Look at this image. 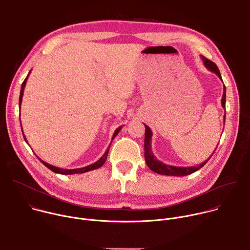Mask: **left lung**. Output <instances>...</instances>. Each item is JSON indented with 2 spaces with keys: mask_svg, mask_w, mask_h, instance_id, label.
I'll list each match as a JSON object with an SVG mask.
<instances>
[{
  "mask_svg": "<svg viewBox=\"0 0 250 250\" xmlns=\"http://www.w3.org/2000/svg\"><path fill=\"white\" fill-rule=\"evenodd\" d=\"M202 61L205 65V67L207 69H208L211 72L216 73L218 75V77L223 81L222 79V75L220 73V70L218 68V66L213 63L212 61L207 59L205 56L201 55ZM222 105L223 108L226 109V86L224 85V92H223V97H222ZM226 121V114L224 116V122ZM146 126V134H145V158H146V162L147 164V166L149 167V169H151L153 172L157 173V174H161V175H167V176H186V175H190L196 171H198L199 169H201L208 160L209 158L212 156V154L215 153L213 151L211 153V155L203 163L197 165V166H190V167H176V166H172V165H167L161 161H159L153 154L152 150H151V137H152V131L150 129V127L146 125H145ZM218 147V146H217Z\"/></svg>",
  "mask_w": 250,
  "mask_h": 250,
  "instance_id": "1",
  "label": "left lung"
}]
</instances>
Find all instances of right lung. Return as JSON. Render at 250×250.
<instances>
[{"instance_id":"right-lung-1","label":"right lung","mask_w":250,"mask_h":250,"mask_svg":"<svg viewBox=\"0 0 250 250\" xmlns=\"http://www.w3.org/2000/svg\"><path fill=\"white\" fill-rule=\"evenodd\" d=\"M31 71V70H30ZM30 71H29V73H30ZM29 73L27 74V76H26V78L24 79V81L22 82V84H21V94H20V101H19V106H20V111H21V101H22V95H23V90H24V87H25V83H26V81H27V78H28V76H29ZM21 120V119H20ZM21 122V121H20ZM122 127L123 126H119L116 130H115V132H114V134H113V137H112V141H113V139L118 135V133L120 132V130L122 129ZM21 131H22V127H21ZM22 133H23V131H22ZM23 137H24V140H25V142L27 144V141H26V138H25V136H24V134H23ZM112 141H111V144H112ZM28 145V144H27ZM110 146H111V145H110ZM109 149H110V147H108V149L105 150V152L104 153V155L98 160V161H96L95 163H93V164H90V165H88V166H85V167H82V168H76V169H63V168H59V167H56V166H53V165H51V164H48V163H46L45 161H43V160H42L39 156H38V158L40 159V161H42V163L44 165V166H46L48 169H50L51 171H53L54 173H58V174H63V175H72V174H81V173H85V172H88V171H91V170H95V169H98V168H100L102 165H104V163L105 162V160H106V157H108V153H109Z\"/></svg>"}]
</instances>
